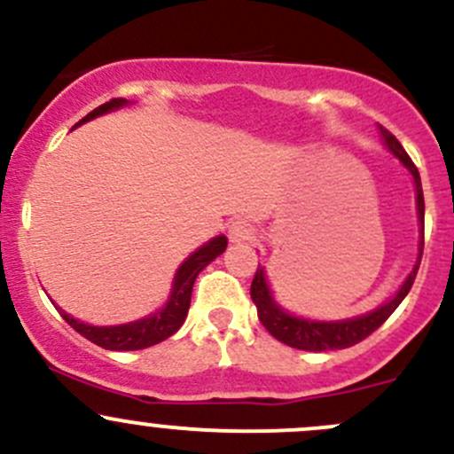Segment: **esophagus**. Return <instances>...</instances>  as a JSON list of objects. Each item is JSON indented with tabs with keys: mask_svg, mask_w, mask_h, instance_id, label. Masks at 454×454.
I'll use <instances>...</instances> for the list:
<instances>
[{
	"mask_svg": "<svg viewBox=\"0 0 454 454\" xmlns=\"http://www.w3.org/2000/svg\"><path fill=\"white\" fill-rule=\"evenodd\" d=\"M254 237V228L250 226L248 222H244V219H237V222H232L231 226H228V239L232 241V244H244V241H250Z\"/></svg>",
	"mask_w": 454,
	"mask_h": 454,
	"instance_id": "1",
	"label": "esophagus"
}]
</instances>
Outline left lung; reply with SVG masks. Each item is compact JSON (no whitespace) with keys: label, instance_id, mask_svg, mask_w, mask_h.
<instances>
[{"label":"left lung","instance_id":"8db88e82","mask_svg":"<svg viewBox=\"0 0 454 454\" xmlns=\"http://www.w3.org/2000/svg\"><path fill=\"white\" fill-rule=\"evenodd\" d=\"M380 134H382L384 142H387L388 149L400 158V162L404 164L411 171L415 180V191H418V213H419V223H422V248H419V259L415 263L413 272L409 274V278L404 281V286L400 287L395 296L388 301L387 305L378 308L375 312L367 316H358V318L351 320H338V323H316V320H303L296 318V316L283 312L277 303H274L272 294H270V287L265 283L263 270L256 268L253 286H250V296H253L256 305V314L259 320L263 323V327L272 333L277 340H281L283 345L294 347V349L303 351H333V349H347V347L358 345L360 340L371 336L384 320L388 318L397 309V305L404 301V296L409 294V290L413 287L415 277H418L419 261H422V250H424V193H422V180H419V171L413 164V160L409 158V153L404 151V146L397 142L395 136L388 129H384L380 125Z\"/></svg>","mask_w":454,"mask_h":454}]
</instances>
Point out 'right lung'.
<instances>
[{"label":"right lung","instance_id":"right-lung-1","mask_svg":"<svg viewBox=\"0 0 454 454\" xmlns=\"http://www.w3.org/2000/svg\"><path fill=\"white\" fill-rule=\"evenodd\" d=\"M127 100L125 98H112L109 103H103L100 107H96L94 112H90L81 122L91 121V118L100 116L105 112H112V109L122 107ZM226 237H215L208 244L201 246L200 250H195L184 263L180 265L176 274V283H173V292L168 303L160 309L158 314L149 316V318L136 320L129 325H118V327H91V325L81 323V320L72 318L70 314H66L63 309H59L72 329L87 338L94 345L103 347L109 351H136V349H146V347H153L158 342L167 340L168 336L177 332L184 323L186 314L191 308V292H193V283L198 278V274L215 256H219L226 250Z\"/></svg>","mask_w":454,"mask_h":454}]
</instances>
